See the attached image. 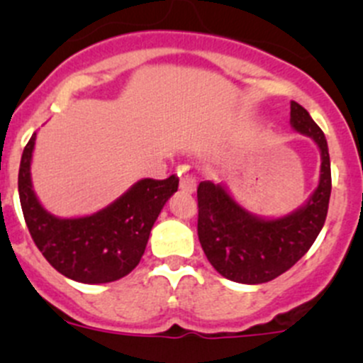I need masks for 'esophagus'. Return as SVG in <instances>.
Here are the masks:
<instances>
[{
  "instance_id": "34e87169",
  "label": "esophagus",
  "mask_w": 363,
  "mask_h": 363,
  "mask_svg": "<svg viewBox=\"0 0 363 363\" xmlns=\"http://www.w3.org/2000/svg\"><path fill=\"white\" fill-rule=\"evenodd\" d=\"M179 186H181L182 191L193 193V191H195V188H196V181H195V177H193V175L184 174L181 177V182H179Z\"/></svg>"
}]
</instances>
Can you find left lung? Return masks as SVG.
I'll return each mask as SVG.
<instances>
[{"mask_svg": "<svg viewBox=\"0 0 363 363\" xmlns=\"http://www.w3.org/2000/svg\"><path fill=\"white\" fill-rule=\"evenodd\" d=\"M290 124L300 135L313 138L321 155L318 188L294 212L262 218L237 203L225 184L203 181L196 189L202 250L211 265L235 283H269L286 272L309 251L327 219L332 191L327 138L296 101H291Z\"/></svg>", "mask_w": 363, "mask_h": 363, "instance_id": "obj_1", "label": "left lung"}]
</instances>
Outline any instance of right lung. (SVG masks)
Listing matches in <instances>:
<instances>
[{"label": "right lung", "mask_w": 363, "mask_h": 363, "mask_svg": "<svg viewBox=\"0 0 363 363\" xmlns=\"http://www.w3.org/2000/svg\"><path fill=\"white\" fill-rule=\"evenodd\" d=\"M35 140L33 133L21 158L19 199L36 247L57 272L77 283H112L128 276L144 255L161 208L177 191L179 177L140 179L94 214L57 218L40 203L33 189Z\"/></svg>", "instance_id": "1"}]
</instances>
